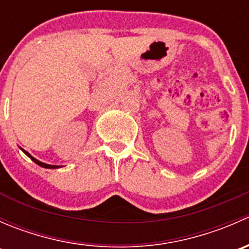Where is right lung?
<instances>
[{
	"label": "right lung",
	"instance_id": "add662e5",
	"mask_svg": "<svg viewBox=\"0 0 249 249\" xmlns=\"http://www.w3.org/2000/svg\"><path fill=\"white\" fill-rule=\"evenodd\" d=\"M21 150H22V152L25 153V154L27 155V157L30 158V159L32 160V161L36 162V164H37V165H39V166H41V167H44V169H59V167H61V166H60V165H49V164H44V162L39 161V160H37L36 158L32 157V155L30 154L29 152H26V150H24V149H21Z\"/></svg>",
	"mask_w": 249,
	"mask_h": 249
}]
</instances>
